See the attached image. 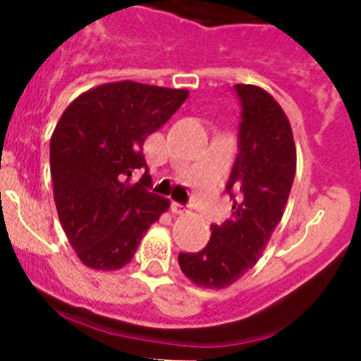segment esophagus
<instances>
[{"label":"esophagus","mask_w":361,"mask_h":361,"mask_svg":"<svg viewBox=\"0 0 361 361\" xmlns=\"http://www.w3.org/2000/svg\"><path fill=\"white\" fill-rule=\"evenodd\" d=\"M171 212L177 213V215H183V213H188V208L180 202H171Z\"/></svg>","instance_id":"obj_1"}]
</instances>
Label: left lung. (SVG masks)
Masks as SVG:
<instances>
[{
	"label": "left lung",
	"instance_id": "8db88e82",
	"mask_svg": "<svg viewBox=\"0 0 361 361\" xmlns=\"http://www.w3.org/2000/svg\"><path fill=\"white\" fill-rule=\"evenodd\" d=\"M240 103L238 153L226 184L231 219L212 224L199 253H178L184 275L197 286L222 289L244 276L262 257L282 220L295 180L296 148L280 104L253 85H235Z\"/></svg>",
	"mask_w": 361,
	"mask_h": 361
}]
</instances>
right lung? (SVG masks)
I'll list each match as a JSON object with an SVG mask.
<instances>
[{"mask_svg":"<svg viewBox=\"0 0 361 361\" xmlns=\"http://www.w3.org/2000/svg\"><path fill=\"white\" fill-rule=\"evenodd\" d=\"M186 90L121 81L79 95L50 139L54 200L68 242L94 269H121L170 200L148 191L142 145L186 101ZM145 169L140 183L129 178Z\"/></svg>","mask_w":361,"mask_h":361,"instance_id":"right-lung-1","label":"right lung"}]
</instances>
